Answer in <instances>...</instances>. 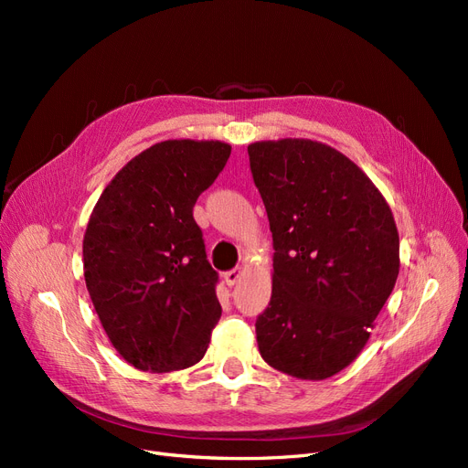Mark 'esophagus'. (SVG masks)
I'll list each match as a JSON object with an SVG mask.
<instances>
[{
	"mask_svg": "<svg viewBox=\"0 0 468 468\" xmlns=\"http://www.w3.org/2000/svg\"><path fill=\"white\" fill-rule=\"evenodd\" d=\"M242 275H244V269L242 267H236V269H230V271H226L224 273V281H226V285L229 287H234L236 282L242 279Z\"/></svg>",
	"mask_w": 468,
	"mask_h": 468,
	"instance_id": "34e87169",
	"label": "esophagus"
}]
</instances>
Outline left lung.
Wrapping results in <instances>:
<instances>
[{
  "label": "left lung",
  "instance_id": "obj_1",
  "mask_svg": "<svg viewBox=\"0 0 468 468\" xmlns=\"http://www.w3.org/2000/svg\"><path fill=\"white\" fill-rule=\"evenodd\" d=\"M273 234L258 347L273 369L324 380L356 359L400 271L392 210L363 169L308 138L248 146Z\"/></svg>",
  "mask_w": 468,
  "mask_h": 468
}]
</instances>
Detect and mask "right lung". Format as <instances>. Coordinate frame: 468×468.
<instances>
[{
  "label": "right lung",
  "instance_id": "obj_1",
  "mask_svg": "<svg viewBox=\"0 0 468 468\" xmlns=\"http://www.w3.org/2000/svg\"><path fill=\"white\" fill-rule=\"evenodd\" d=\"M220 140H164L111 179L83 236V277L119 356L140 371L187 369L222 308L193 207L230 158Z\"/></svg>",
  "mask_w": 468,
  "mask_h": 468
}]
</instances>
